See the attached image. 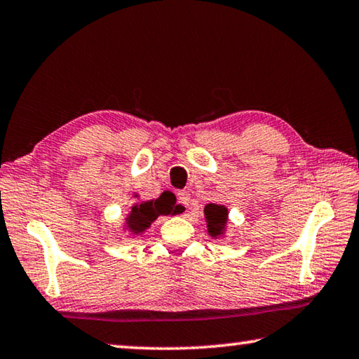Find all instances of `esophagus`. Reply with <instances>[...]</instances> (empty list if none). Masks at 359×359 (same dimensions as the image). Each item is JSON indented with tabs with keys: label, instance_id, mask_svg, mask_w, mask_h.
<instances>
[{
	"label": "esophagus",
	"instance_id": "esophagus-1",
	"mask_svg": "<svg viewBox=\"0 0 359 359\" xmlns=\"http://www.w3.org/2000/svg\"><path fill=\"white\" fill-rule=\"evenodd\" d=\"M190 193L188 191H179L177 193V201H179V204H182L184 205V208H188V205H190Z\"/></svg>",
	"mask_w": 359,
	"mask_h": 359
}]
</instances>
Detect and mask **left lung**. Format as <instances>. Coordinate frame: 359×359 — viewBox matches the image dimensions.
<instances>
[{
	"label": "left lung",
	"instance_id": "8db88e82",
	"mask_svg": "<svg viewBox=\"0 0 359 359\" xmlns=\"http://www.w3.org/2000/svg\"><path fill=\"white\" fill-rule=\"evenodd\" d=\"M204 217L208 222V231L212 238H218L224 233L228 222V209L220 204H208L204 208Z\"/></svg>",
	"mask_w": 359,
	"mask_h": 359
}]
</instances>
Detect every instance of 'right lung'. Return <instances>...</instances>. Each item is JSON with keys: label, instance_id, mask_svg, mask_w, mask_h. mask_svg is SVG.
Returning <instances> with one entry per match:
<instances>
[{"label": "right lung", "instance_id": "obj_1", "mask_svg": "<svg viewBox=\"0 0 359 359\" xmlns=\"http://www.w3.org/2000/svg\"><path fill=\"white\" fill-rule=\"evenodd\" d=\"M175 203H172V198L169 194L163 193L158 199H151V201H145L141 204H136L131 208L130 215L126 217V228H128L133 234H141L147 229L151 222H155L160 215H169L175 214Z\"/></svg>", "mask_w": 359, "mask_h": 359}]
</instances>
